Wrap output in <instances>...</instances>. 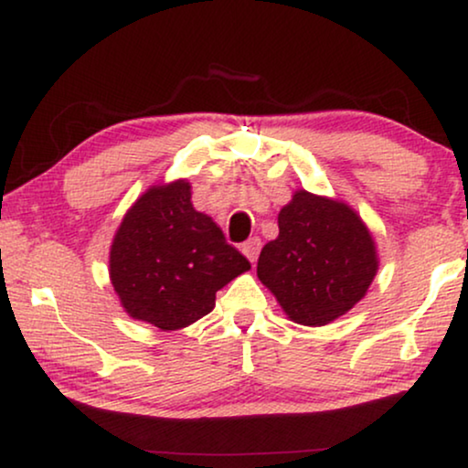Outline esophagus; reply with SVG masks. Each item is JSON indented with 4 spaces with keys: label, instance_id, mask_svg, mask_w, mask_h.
<instances>
[{
    "label": "esophagus",
    "instance_id": "34e87169",
    "mask_svg": "<svg viewBox=\"0 0 468 468\" xmlns=\"http://www.w3.org/2000/svg\"><path fill=\"white\" fill-rule=\"evenodd\" d=\"M260 249H261V240L258 239V236H253V239H249L245 245H242V253L247 255L249 261H255L260 255Z\"/></svg>",
    "mask_w": 468,
    "mask_h": 468
}]
</instances>
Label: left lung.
<instances>
[{
    "mask_svg": "<svg viewBox=\"0 0 468 468\" xmlns=\"http://www.w3.org/2000/svg\"><path fill=\"white\" fill-rule=\"evenodd\" d=\"M377 271V247L362 217L349 204L304 189L279 210V236L258 260V277L285 315L313 328L354 309Z\"/></svg>",
    "mask_w": 468,
    "mask_h": 468,
    "instance_id": "8db88e82",
    "label": "left lung"
}]
</instances>
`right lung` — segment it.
I'll return each mask as SVG.
<instances>
[{
	"label": "right lung",
	"mask_w": 468,
	"mask_h": 468,
	"mask_svg": "<svg viewBox=\"0 0 468 468\" xmlns=\"http://www.w3.org/2000/svg\"><path fill=\"white\" fill-rule=\"evenodd\" d=\"M108 264L127 315L159 330L187 328L208 315L215 293L251 268L221 228L194 208L185 178L153 185L132 204Z\"/></svg>",
	"instance_id": "right-lung-1"
}]
</instances>
